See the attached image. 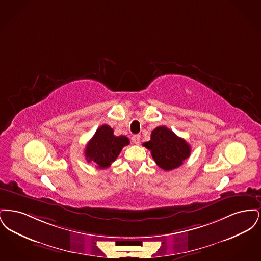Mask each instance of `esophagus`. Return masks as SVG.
<instances>
[{"label": "esophagus", "instance_id": "34e87169", "mask_svg": "<svg viewBox=\"0 0 261 261\" xmlns=\"http://www.w3.org/2000/svg\"><path fill=\"white\" fill-rule=\"evenodd\" d=\"M140 138H141L140 135H134V136L132 137V142H133L135 145H139V143H140Z\"/></svg>", "mask_w": 261, "mask_h": 261}]
</instances>
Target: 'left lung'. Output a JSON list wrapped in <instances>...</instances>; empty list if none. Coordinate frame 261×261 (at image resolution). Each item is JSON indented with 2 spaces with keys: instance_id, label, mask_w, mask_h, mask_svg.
I'll return each instance as SVG.
<instances>
[{
  "instance_id": "left-lung-1",
  "label": "left lung",
  "mask_w": 261,
  "mask_h": 261,
  "mask_svg": "<svg viewBox=\"0 0 261 261\" xmlns=\"http://www.w3.org/2000/svg\"><path fill=\"white\" fill-rule=\"evenodd\" d=\"M143 146L150 150L155 163L166 171L181 166L191 154V147L186 141L165 126L152 130L150 140Z\"/></svg>"
}]
</instances>
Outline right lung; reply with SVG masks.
I'll list each match as a JSON object with an SVG mask.
<instances>
[{"instance_id": "right-lung-1", "label": "right lung", "mask_w": 261, "mask_h": 261, "mask_svg": "<svg viewBox=\"0 0 261 261\" xmlns=\"http://www.w3.org/2000/svg\"><path fill=\"white\" fill-rule=\"evenodd\" d=\"M127 145H129L127 137L114 136L112 128L109 125H101L89 141L85 156L88 162H94L98 168H108Z\"/></svg>"}]
</instances>
